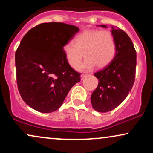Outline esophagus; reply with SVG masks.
<instances>
[{"mask_svg": "<svg viewBox=\"0 0 153 153\" xmlns=\"http://www.w3.org/2000/svg\"><path fill=\"white\" fill-rule=\"evenodd\" d=\"M87 76H88V75H85V74H82V75H80V79H81V80H83V79L85 78V77H87Z\"/></svg>", "mask_w": 153, "mask_h": 153, "instance_id": "34e87169", "label": "esophagus"}]
</instances>
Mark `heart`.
<instances>
[{
  "label": "heart",
  "mask_w": 153,
  "mask_h": 153,
  "mask_svg": "<svg viewBox=\"0 0 153 153\" xmlns=\"http://www.w3.org/2000/svg\"><path fill=\"white\" fill-rule=\"evenodd\" d=\"M74 43L68 42L63 47L65 58L71 68L77 69L82 62V71H90L95 66L102 68L108 65L114 58L117 43L113 34L108 30L91 29L77 35Z\"/></svg>",
  "instance_id": "1"
}]
</instances>
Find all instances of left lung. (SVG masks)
Here are the masks:
<instances>
[{
  "instance_id": "obj_1",
  "label": "left lung",
  "mask_w": 153,
  "mask_h": 153,
  "mask_svg": "<svg viewBox=\"0 0 153 153\" xmlns=\"http://www.w3.org/2000/svg\"><path fill=\"white\" fill-rule=\"evenodd\" d=\"M107 28L106 25H100ZM117 43L113 60L103 70L94 73L99 84L92 95L93 108L101 113L114 109L127 98L134 85L137 55L131 39L119 28L111 26Z\"/></svg>"
}]
</instances>
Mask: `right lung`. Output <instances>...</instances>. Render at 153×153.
Returning a JSON list of instances; mask_svg holds the SVG:
<instances>
[{"instance_id": "obj_1", "label": "right lung", "mask_w": 153, "mask_h": 153, "mask_svg": "<svg viewBox=\"0 0 153 153\" xmlns=\"http://www.w3.org/2000/svg\"><path fill=\"white\" fill-rule=\"evenodd\" d=\"M79 31L59 22L40 24L28 31L15 54L16 81L24 101L42 113L55 111L80 81L68 64L63 47Z\"/></svg>"}]
</instances>
